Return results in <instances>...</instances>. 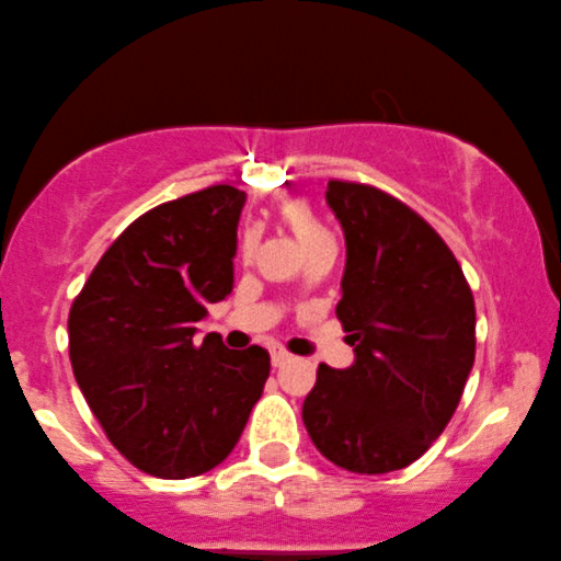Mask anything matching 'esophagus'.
I'll return each instance as SVG.
<instances>
[{"label":"esophagus","mask_w":561,"mask_h":561,"mask_svg":"<svg viewBox=\"0 0 561 561\" xmlns=\"http://www.w3.org/2000/svg\"><path fill=\"white\" fill-rule=\"evenodd\" d=\"M287 362H290V354H287L285 348H271V365L274 367H282V365H287Z\"/></svg>","instance_id":"esophagus-1"}]
</instances>
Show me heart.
<instances>
[{"label": "heart", "mask_w": 561, "mask_h": 561, "mask_svg": "<svg viewBox=\"0 0 561 561\" xmlns=\"http://www.w3.org/2000/svg\"><path fill=\"white\" fill-rule=\"evenodd\" d=\"M279 215H282V220L290 226L295 239L304 244V250H309V248H313V244L324 242V239H332L328 226H324L322 220H319V215L311 210L309 202H304V199L285 202V205L279 207ZM250 239H252V233L248 231V233H244V248L250 244Z\"/></svg>", "instance_id": "1"}]
</instances>
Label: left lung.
Instances as JSON below:
<instances>
[{
    "instance_id": "1",
    "label": "left lung",
    "mask_w": 561,
    "mask_h": 561,
    "mask_svg": "<svg viewBox=\"0 0 561 561\" xmlns=\"http://www.w3.org/2000/svg\"><path fill=\"white\" fill-rule=\"evenodd\" d=\"M324 199L346 237L335 313L354 362L319 365L304 423L341 469L399 471L458 408L477 348L473 295L450 248L408 205L343 181H330Z\"/></svg>"
}]
</instances>
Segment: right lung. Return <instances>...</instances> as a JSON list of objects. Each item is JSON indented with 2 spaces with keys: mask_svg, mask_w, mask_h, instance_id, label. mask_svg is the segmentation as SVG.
<instances>
[{
  "mask_svg": "<svg viewBox=\"0 0 561 561\" xmlns=\"http://www.w3.org/2000/svg\"><path fill=\"white\" fill-rule=\"evenodd\" d=\"M244 202V191L210 186L140 215L71 306L73 378L111 445L151 477L224 463L268 378L266 348L196 337L207 306L233 290Z\"/></svg>",
  "mask_w": 561,
  "mask_h": 561,
  "instance_id": "1",
  "label": "right lung"
}]
</instances>
